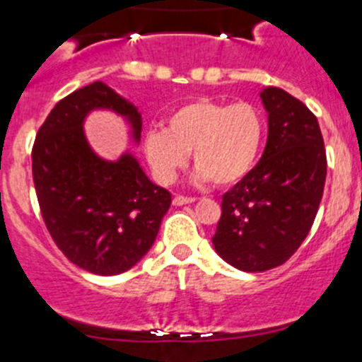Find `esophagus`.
Segmentation results:
<instances>
[{"instance_id": "esophagus-1", "label": "esophagus", "mask_w": 362, "mask_h": 362, "mask_svg": "<svg viewBox=\"0 0 362 362\" xmlns=\"http://www.w3.org/2000/svg\"><path fill=\"white\" fill-rule=\"evenodd\" d=\"M192 202H196V198H192V196L177 194L173 198V205H187V203H192Z\"/></svg>"}]
</instances>
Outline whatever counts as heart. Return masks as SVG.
<instances>
[{"mask_svg": "<svg viewBox=\"0 0 362 362\" xmlns=\"http://www.w3.org/2000/svg\"><path fill=\"white\" fill-rule=\"evenodd\" d=\"M265 136V120L255 104L199 99L177 107L168 127H153L143 139L146 160L157 180L171 184L187 164L189 152L199 182L228 187L256 164Z\"/></svg>", "mask_w": 362, "mask_h": 362, "instance_id": "b5f03b06", "label": "heart"}]
</instances>
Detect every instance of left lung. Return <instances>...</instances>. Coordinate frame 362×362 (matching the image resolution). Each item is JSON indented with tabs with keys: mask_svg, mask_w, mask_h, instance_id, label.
I'll return each instance as SVG.
<instances>
[{
	"mask_svg": "<svg viewBox=\"0 0 362 362\" xmlns=\"http://www.w3.org/2000/svg\"><path fill=\"white\" fill-rule=\"evenodd\" d=\"M269 136L259 163L223 194L214 247L230 265L262 272L292 258L324 194L327 156L318 120L276 86L262 92Z\"/></svg>",
	"mask_w": 362,
	"mask_h": 362,
	"instance_id": "8db88e82",
	"label": "left lung"
}]
</instances>
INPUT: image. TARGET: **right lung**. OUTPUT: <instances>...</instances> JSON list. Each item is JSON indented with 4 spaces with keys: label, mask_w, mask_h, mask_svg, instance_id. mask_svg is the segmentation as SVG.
I'll list each match as a JSON object with an SVG mask.
<instances>
[{
    "label": "right lung",
    "mask_w": 362,
    "mask_h": 362,
    "mask_svg": "<svg viewBox=\"0 0 362 362\" xmlns=\"http://www.w3.org/2000/svg\"><path fill=\"white\" fill-rule=\"evenodd\" d=\"M95 107L127 117L139 139L136 107L95 81L52 107L35 138L31 171L42 219L59 251L88 272L115 276L152 247L171 192L152 184L129 153L107 163L92 152L83 120Z\"/></svg>",
    "instance_id": "add662e5"
}]
</instances>
